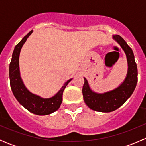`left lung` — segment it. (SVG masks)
I'll return each mask as SVG.
<instances>
[{
	"instance_id": "8db88e82",
	"label": "left lung",
	"mask_w": 146,
	"mask_h": 146,
	"mask_svg": "<svg viewBox=\"0 0 146 146\" xmlns=\"http://www.w3.org/2000/svg\"><path fill=\"white\" fill-rule=\"evenodd\" d=\"M114 39L120 44L127 57L129 70L124 82L114 90L98 94L90 89L88 81L84 78L85 82L82 86L84 101L92 110L100 112H111L119 108L132 95L138 81V69L133 51L121 36L116 35Z\"/></svg>"
}]
</instances>
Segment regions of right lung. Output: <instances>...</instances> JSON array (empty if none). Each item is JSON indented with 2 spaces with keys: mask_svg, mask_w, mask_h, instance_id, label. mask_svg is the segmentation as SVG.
I'll return each instance as SVG.
<instances>
[{
  "mask_svg": "<svg viewBox=\"0 0 146 146\" xmlns=\"http://www.w3.org/2000/svg\"><path fill=\"white\" fill-rule=\"evenodd\" d=\"M32 32V30H31L15 47L9 67L10 87L17 100L28 111L37 115H47L54 112L59 108L62 102L64 89L72 79L67 80L58 93L48 99L41 98L29 92L26 89L20 76L19 56L21 48Z\"/></svg>",
  "mask_w": 146,
  "mask_h": 146,
  "instance_id": "1",
  "label": "right lung"
}]
</instances>
